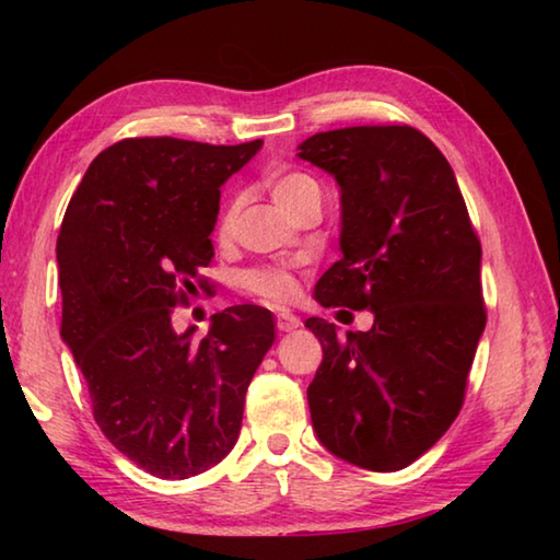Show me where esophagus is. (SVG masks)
<instances>
[{"label":"esophagus","mask_w":560,"mask_h":560,"mask_svg":"<svg viewBox=\"0 0 560 560\" xmlns=\"http://www.w3.org/2000/svg\"><path fill=\"white\" fill-rule=\"evenodd\" d=\"M299 326H301L299 316L289 314V311H283V314H279V316H277V328L281 330V334H291V330H296Z\"/></svg>","instance_id":"obj_1"}]
</instances>
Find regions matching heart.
<instances>
[{
  "instance_id": "b5f03b06",
  "label": "heart",
  "mask_w": 560,
  "mask_h": 560,
  "mask_svg": "<svg viewBox=\"0 0 560 560\" xmlns=\"http://www.w3.org/2000/svg\"><path fill=\"white\" fill-rule=\"evenodd\" d=\"M271 197L279 202L283 212H289L293 205H296L301 197H306L308 192L318 189V185L303 173H281L273 175L271 183ZM234 214H236V205H230L220 217V236H226L232 232L234 224ZM242 287L246 291L257 293L259 299L271 301V303H283L291 301L296 296V279L291 277L289 271L283 269H254L246 271L242 277Z\"/></svg>"
}]
</instances>
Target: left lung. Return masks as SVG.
<instances>
[{
  "mask_svg": "<svg viewBox=\"0 0 560 560\" xmlns=\"http://www.w3.org/2000/svg\"><path fill=\"white\" fill-rule=\"evenodd\" d=\"M299 158L340 187V257L316 283L320 306L371 311V330L338 336L311 316L324 348L308 410L338 459L397 471L459 415L487 326L481 244L457 177L410 126L316 132Z\"/></svg>",
  "mask_w": 560,
  "mask_h": 560,
  "instance_id": "left-lung-1",
  "label": "left lung"
}]
</instances>
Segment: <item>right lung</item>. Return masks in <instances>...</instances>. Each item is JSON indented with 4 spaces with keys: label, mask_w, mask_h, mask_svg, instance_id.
<instances>
[{
    "label": "right lung",
    "mask_w": 560,
    "mask_h": 560,
    "mask_svg": "<svg viewBox=\"0 0 560 560\" xmlns=\"http://www.w3.org/2000/svg\"><path fill=\"white\" fill-rule=\"evenodd\" d=\"M261 145L120 140L89 165L63 214L61 338L103 434L160 479L195 477L232 452L246 387L277 338L271 311L252 303L214 314L202 340L173 326L175 303L214 257L220 187Z\"/></svg>",
    "instance_id": "obj_1"
}]
</instances>
